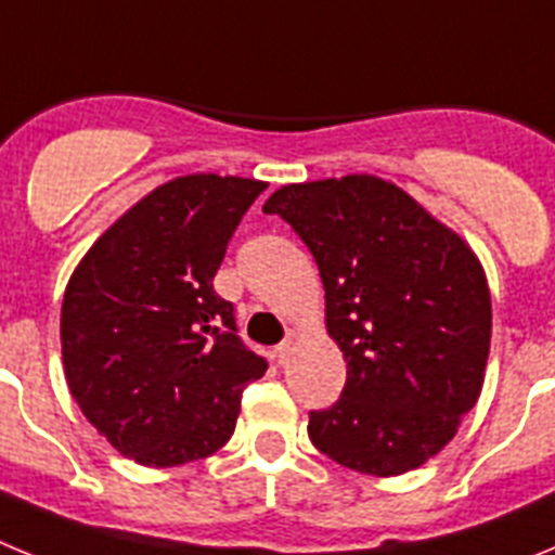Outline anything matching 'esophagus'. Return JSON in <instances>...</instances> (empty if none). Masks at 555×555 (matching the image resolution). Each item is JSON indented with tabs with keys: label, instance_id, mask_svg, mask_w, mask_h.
<instances>
[{
	"label": "esophagus",
	"instance_id": "1",
	"mask_svg": "<svg viewBox=\"0 0 555 555\" xmlns=\"http://www.w3.org/2000/svg\"><path fill=\"white\" fill-rule=\"evenodd\" d=\"M288 356H292V341H281V345L274 347V361H278L281 366L286 364Z\"/></svg>",
	"mask_w": 555,
	"mask_h": 555
}]
</instances>
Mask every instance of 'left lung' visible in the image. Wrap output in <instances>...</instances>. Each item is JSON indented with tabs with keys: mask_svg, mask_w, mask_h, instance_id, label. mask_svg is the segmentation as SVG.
<instances>
[{
	"mask_svg": "<svg viewBox=\"0 0 555 555\" xmlns=\"http://www.w3.org/2000/svg\"><path fill=\"white\" fill-rule=\"evenodd\" d=\"M263 210L311 249L347 361L341 397L311 411L313 448L377 478L434 459L478 403L489 358L492 300L469 244L375 175L283 185Z\"/></svg>",
	"mask_w": 555,
	"mask_h": 555,
	"instance_id": "left-lung-1",
	"label": "left lung"
}]
</instances>
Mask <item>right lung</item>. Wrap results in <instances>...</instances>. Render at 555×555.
I'll list each match as a JSON object with an SVG mask.
<instances>
[{
    "mask_svg": "<svg viewBox=\"0 0 555 555\" xmlns=\"http://www.w3.org/2000/svg\"><path fill=\"white\" fill-rule=\"evenodd\" d=\"M261 180L185 175L150 191L77 263L63 372L86 420L144 467L217 453L267 361L235 336L214 274Z\"/></svg>",
    "mask_w": 555,
    "mask_h": 555,
    "instance_id": "add662e5",
    "label": "right lung"
}]
</instances>
